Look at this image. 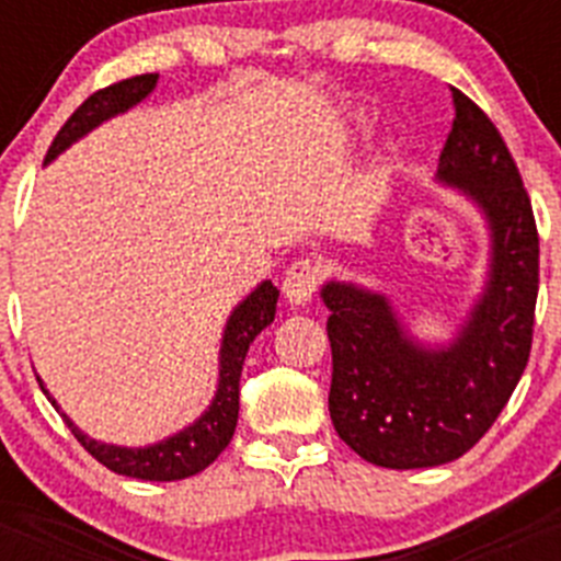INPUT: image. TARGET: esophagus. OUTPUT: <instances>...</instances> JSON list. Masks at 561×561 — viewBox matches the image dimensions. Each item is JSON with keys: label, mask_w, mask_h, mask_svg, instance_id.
<instances>
[{"label": "esophagus", "mask_w": 561, "mask_h": 561, "mask_svg": "<svg viewBox=\"0 0 561 561\" xmlns=\"http://www.w3.org/2000/svg\"><path fill=\"white\" fill-rule=\"evenodd\" d=\"M323 270L311 257H297L295 264L286 270L284 277V295L291 306H306L314 297L317 286H320Z\"/></svg>", "instance_id": "34e87169"}]
</instances>
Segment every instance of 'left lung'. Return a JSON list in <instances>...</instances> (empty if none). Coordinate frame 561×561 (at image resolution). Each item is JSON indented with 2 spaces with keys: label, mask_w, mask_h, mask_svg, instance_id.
<instances>
[{
  "label": "left lung",
  "mask_w": 561,
  "mask_h": 561,
  "mask_svg": "<svg viewBox=\"0 0 561 561\" xmlns=\"http://www.w3.org/2000/svg\"><path fill=\"white\" fill-rule=\"evenodd\" d=\"M455 121L438 180L483 210L492 232L489 280L449 345L424 348L385 295L329 280L334 430L359 458L385 469H424L460 458L508 404L528 365L539 291L531 199L497 126L453 87Z\"/></svg>",
  "instance_id": "obj_1"
}]
</instances>
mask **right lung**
Listing matches in <instances>:
<instances>
[{
    "instance_id": "right-lung-1",
    "label": "right lung",
    "mask_w": 561,
    "mask_h": 561,
    "mask_svg": "<svg viewBox=\"0 0 561 561\" xmlns=\"http://www.w3.org/2000/svg\"><path fill=\"white\" fill-rule=\"evenodd\" d=\"M157 72H148V76H134L126 81H117L106 89H98L95 95H89L76 112L69 114V121L64 123L61 131L56 134V140L47 151V162L56 160L64 148H69L76 140H81L83 134L92 131L95 126H101L103 121L114 117V114L126 112V108L137 106L146 95H151V89L157 87ZM277 309V289L272 286V280H264L257 286L244 304H238L236 311L227 320L225 340H221V354H219V390H216V399H213L210 408L205 410L199 421H193L191 427H185L182 433L171 435V438L160 440V444H151V447H114V444H101V440L89 438L81 430L67 419V415L58 410L56 399L44 390L53 408L61 413V419L67 421V427L72 430L81 447L87 449L98 463H103L106 469L117 474H126V478L137 480H185L191 474L202 472L213 460L225 453V447L230 444L232 433H236L238 424V381H241V368H244V356L250 351V342L255 340L266 325L275 320Z\"/></svg>"
}]
</instances>
